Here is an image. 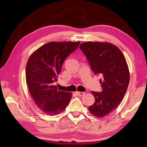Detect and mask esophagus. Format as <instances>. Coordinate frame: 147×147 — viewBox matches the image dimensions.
Listing matches in <instances>:
<instances>
[{"label":"esophagus","instance_id":"esophagus-1","mask_svg":"<svg viewBox=\"0 0 147 147\" xmlns=\"http://www.w3.org/2000/svg\"><path fill=\"white\" fill-rule=\"evenodd\" d=\"M76 94L79 96H82L83 95H84V92H76Z\"/></svg>","mask_w":147,"mask_h":147}]
</instances>
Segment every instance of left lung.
<instances>
[{
  "label": "left lung",
  "instance_id": "1",
  "mask_svg": "<svg viewBox=\"0 0 147 147\" xmlns=\"http://www.w3.org/2000/svg\"><path fill=\"white\" fill-rule=\"evenodd\" d=\"M80 49L96 75H100L102 92H94L95 102L89 110L98 118L106 116L118 107L128 89L129 73L125 57L115 45L107 42L87 41Z\"/></svg>",
  "mask_w": 147,
  "mask_h": 147
}]
</instances>
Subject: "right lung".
Wrapping results in <instances>:
<instances>
[{"instance_id": "1", "label": "right lung", "mask_w": 147, "mask_h": 147, "mask_svg": "<svg viewBox=\"0 0 147 147\" xmlns=\"http://www.w3.org/2000/svg\"><path fill=\"white\" fill-rule=\"evenodd\" d=\"M80 42H50L39 48L29 58L26 67V84L35 104L50 116L63 111L72 94L58 90L57 81L64 60Z\"/></svg>"}]
</instances>
